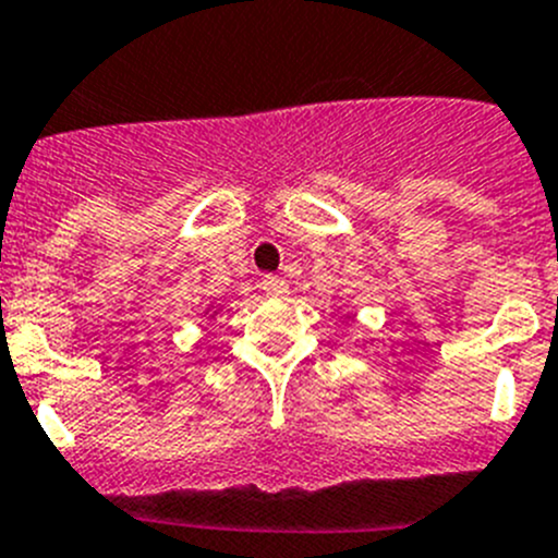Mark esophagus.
<instances>
[{
  "label": "esophagus",
  "mask_w": 558,
  "mask_h": 558,
  "mask_svg": "<svg viewBox=\"0 0 558 558\" xmlns=\"http://www.w3.org/2000/svg\"><path fill=\"white\" fill-rule=\"evenodd\" d=\"M259 288H263V293L270 295V299H279V295L288 293V282H284V279H279V276H263Z\"/></svg>",
  "instance_id": "34e87169"
}]
</instances>
